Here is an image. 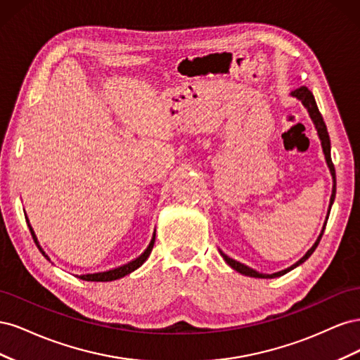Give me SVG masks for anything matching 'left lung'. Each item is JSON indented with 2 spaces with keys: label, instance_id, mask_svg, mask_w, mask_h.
I'll return each instance as SVG.
<instances>
[{
  "label": "left lung",
  "instance_id": "8db88e82",
  "mask_svg": "<svg viewBox=\"0 0 360 360\" xmlns=\"http://www.w3.org/2000/svg\"><path fill=\"white\" fill-rule=\"evenodd\" d=\"M291 96H292V97H296V99H299V101L302 102V105H303L304 108H307L308 112H309V117H311V120H312V123H314L315 129H317L319 138H320V141H321L323 153H324L326 162H328V167H329V169H330L332 179H333V189H332V197H330V204H329V213H330L332 204H333V201H335V195H336V176H335V167H333V162H332V158H330V138H329V134H328V127H326V123H324V120H323V115H321V114H320V111H319V106H317V103H315L314 94L307 89V86H299V89H296L294 91H291ZM329 213H328V217H326V219H329ZM326 224H328V222H324V226H323V230H321V233H320V236H319V238H317V242H315V243L312 245V248H311V249L308 250V252L304 254V255L297 261L296 264H292L291 267H288V269H285V270L276 271V274H271V275L259 274V271H257V270H254V269H250V267H248V266H245V264H242V263H238V261H236V259L230 258L228 255H225V254L222 252V250H219V252H221L222 258L226 261V263L230 264L234 270H237L238 274L246 275V276H250V278H266V279H267V278H278V276L285 275L287 271L292 270L294 267L300 266L302 263H304V261H307V259L312 255V252L315 250V248L319 246V243H320V240H321L323 233H324V228H326Z\"/></svg>",
  "mask_w": 360,
  "mask_h": 360
}]
</instances>
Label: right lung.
<instances>
[{
	"label": "right lung",
	"instance_id": "add662e5",
	"mask_svg": "<svg viewBox=\"0 0 360 360\" xmlns=\"http://www.w3.org/2000/svg\"><path fill=\"white\" fill-rule=\"evenodd\" d=\"M27 221H28V217H27ZM28 226H30L31 236H32V238H34V242H36L39 250L43 254V257L48 258V255H46L45 252H43V249L40 248V245H39V242H37V237H36L34 231H32L31 225H28ZM153 245H155V236H153V238H151V242H150V245L147 246V249L144 250V252L141 254L138 258H135V259H132V261H129L127 264H123V266L111 269V270H106V271H99V274L79 275L78 278H79V279H84V281H96V282H106V281H115V279L123 278V276H126V275H129V274H132L134 270H136L138 267H141V266L144 264V261H146V259L150 257V254H151V249H153ZM48 259H49V258H48Z\"/></svg>",
	"mask_w": 360,
	"mask_h": 360
}]
</instances>
